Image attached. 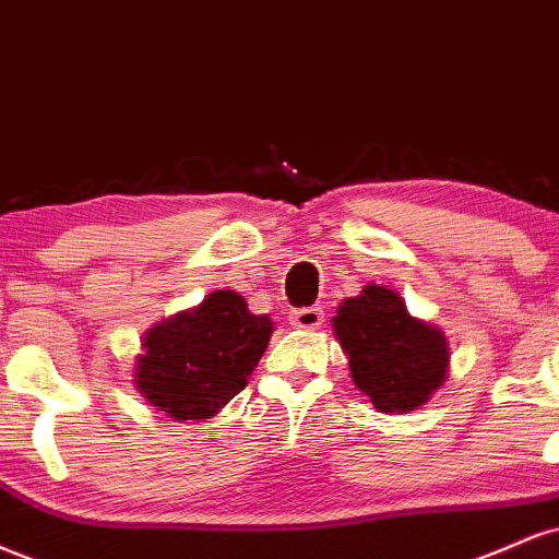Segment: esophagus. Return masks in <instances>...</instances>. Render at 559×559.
Instances as JSON below:
<instances>
[{
  "label": "esophagus",
  "instance_id": "1",
  "mask_svg": "<svg viewBox=\"0 0 559 559\" xmlns=\"http://www.w3.org/2000/svg\"><path fill=\"white\" fill-rule=\"evenodd\" d=\"M288 320H292L294 328H301V331H314V328H320L322 320H325V312H322L320 305L301 307V309H294Z\"/></svg>",
  "mask_w": 559,
  "mask_h": 559
}]
</instances>
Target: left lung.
Instances as JSON below:
<instances>
[{
	"mask_svg": "<svg viewBox=\"0 0 559 559\" xmlns=\"http://www.w3.org/2000/svg\"><path fill=\"white\" fill-rule=\"evenodd\" d=\"M333 333L354 385L382 414L414 412L448 378L450 348L440 328L408 314L393 288L369 284L341 301Z\"/></svg>",
	"mask_w": 559,
	"mask_h": 559,
	"instance_id": "obj_1",
	"label": "left lung"
}]
</instances>
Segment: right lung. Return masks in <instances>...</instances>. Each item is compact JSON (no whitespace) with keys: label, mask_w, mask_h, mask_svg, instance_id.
<instances>
[{"label":"right lung","mask_w":559,"mask_h":559,"mask_svg":"<svg viewBox=\"0 0 559 559\" xmlns=\"http://www.w3.org/2000/svg\"><path fill=\"white\" fill-rule=\"evenodd\" d=\"M271 333L273 320L237 292H213L145 333L134 388L171 419H211L247 388Z\"/></svg>","instance_id":"add662e5"}]
</instances>
